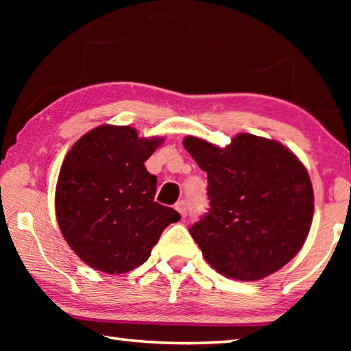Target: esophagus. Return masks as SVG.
I'll return each mask as SVG.
<instances>
[{
    "label": "esophagus",
    "instance_id": "esophagus-1",
    "mask_svg": "<svg viewBox=\"0 0 351 351\" xmlns=\"http://www.w3.org/2000/svg\"><path fill=\"white\" fill-rule=\"evenodd\" d=\"M175 209L181 213V217L184 218L187 215V201H184V199H181V201H178L176 203V206H175Z\"/></svg>",
    "mask_w": 351,
    "mask_h": 351
}]
</instances>
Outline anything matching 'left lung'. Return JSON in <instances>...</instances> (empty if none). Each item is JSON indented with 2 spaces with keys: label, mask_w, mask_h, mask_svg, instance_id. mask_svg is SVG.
<instances>
[{
  "label": "left lung",
  "mask_w": 351,
  "mask_h": 351,
  "mask_svg": "<svg viewBox=\"0 0 351 351\" xmlns=\"http://www.w3.org/2000/svg\"><path fill=\"white\" fill-rule=\"evenodd\" d=\"M182 144L207 173L210 209L189 229L207 263L243 282L283 268L304 246L313 221L304 164L280 142L247 133L226 148L193 136Z\"/></svg>",
  "instance_id": "left-lung-1"
}]
</instances>
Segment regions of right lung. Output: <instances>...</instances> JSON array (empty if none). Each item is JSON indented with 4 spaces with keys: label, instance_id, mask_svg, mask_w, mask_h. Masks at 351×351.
<instances>
[{
    "label": "right lung",
    "instance_id": "obj_1",
    "mask_svg": "<svg viewBox=\"0 0 351 351\" xmlns=\"http://www.w3.org/2000/svg\"><path fill=\"white\" fill-rule=\"evenodd\" d=\"M161 139L132 127L100 125L75 142L62 164L56 215L71 249L91 268L123 274L150 257L181 215L154 201L156 176L144 162Z\"/></svg>",
    "mask_w": 351,
    "mask_h": 351
}]
</instances>
